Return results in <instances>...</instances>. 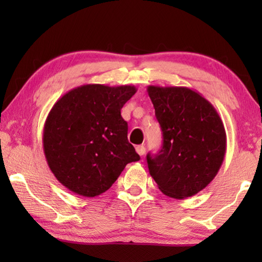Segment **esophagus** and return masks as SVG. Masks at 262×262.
Wrapping results in <instances>:
<instances>
[{
  "mask_svg": "<svg viewBox=\"0 0 262 262\" xmlns=\"http://www.w3.org/2000/svg\"><path fill=\"white\" fill-rule=\"evenodd\" d=\"M136 151L139 156H143L145 154V146L144 145H137L136 146Z\"/></svg>",
  "mask_w": 262,
  "mask_h": 262,
  "instance_id": "obj_1",
  "label": "esophagus"
}]
</instances>
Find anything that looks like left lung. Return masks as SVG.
Returning <instances> with one entry per match:
<instances>
[{
  "label": "left lung",
  "mask_w": 262,
  "mask_h": 262,
  "mask_svg": "<svg viewBox=\"0 0 262 262\" xmlns=\"http://www.w3.org/2000/svg\"><path fill=\"white\" fill-rule=\"evenodd\" d=\"M146 92L163 135L160 152L146 156L149 173L167 196H193L213 180L223 163V121L211 102L187 87L149 85Z\"/></svg>",
  "instance_id": "1"
}]
</instances>
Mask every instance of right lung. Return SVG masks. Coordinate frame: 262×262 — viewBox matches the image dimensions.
I'll return each mask as SVG.
<instances>
[{
	"label": "right lung",
	"instance_id": "1",
	"mask_svg": "<svg viewBox=\"0 0 262 262\" xmlns=\"http://www.w3.org/2000/svg\"><path fill=\"white\" fill-rule=\"evenodd\" d=\"M135 85L83 84L58 99L42 131V148L57 180L78 195L98 196L127 163L141 157L127 141L120 110Z\"/></svg>",
	"mask_w": 262,
	"mask_h": 262
}]
</instances>
